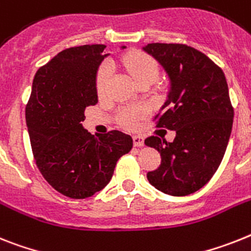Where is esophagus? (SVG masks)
Wrapping results in <instances>:
<instances>
[{
	"mask_svg": "<svg viewBox=\"0 0 251 251\" xmlns=\"http://www.w3.org/2000/svg\"><path fill=\"white\" fill-rule=\"evenodd\" d=\"M133 145L136 148H142V146H144V137H141V136H133Z\"/></svg>",
	"mask_w": 251,
	"mask_h": 251,
	"instance_id": "34e87169",
	"label": "esophagus"
}]
</instances>
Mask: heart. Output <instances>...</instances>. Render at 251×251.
Masks as SVG:
<instances>
[{"instance_id": "obj_1", "label": "heart", "mask_w": 251, "mask_h": 251, "mask_svg": "<svg viewBox=\"0 0 251 251\" xmlns=\"http://www.w3.org/2000/svg\"><path fill=\"white\" fill-rule=\"evenodd\" d=\"M123 63L130 75L133 76V79L141 83L145 80H150L155 82L159 76V64L155 61L151 56L146 55L144 52H129L128 55L124 56ZM111 78V68L109 64L103 63L99 68L96 74V91L99 96H102L103 93L106 92L107 84L110 82ZM140 117L138 111H126L122 115L121 122L126 127H134L137 123V119Z\"/></svg>"}]
</instances>
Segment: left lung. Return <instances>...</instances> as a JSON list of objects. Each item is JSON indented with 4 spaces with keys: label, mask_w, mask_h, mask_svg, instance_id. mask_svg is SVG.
Segmentation results:
<instances>
[{
    "label": "left lung",
    "mask_w": 251,
    "mask_h": 251,
    "mask_svg": "<svg viewBox=\"0 0 251 251\" xmlns=\"http://www.w3.org/2000/svg\"><path fill=\"white\" fill-rule=\"evenodd\" d=\"M169 78L167 101L156 127L176 130L173 142L150 136L145 145L159 151L161 164L148 173L159 191L186 196L204 187L218 169L228 145L233 107L225 73L208 56L179 43L142 47Z\"/></svg>",
    "instance_id": "obj_1"
}]
</instances>
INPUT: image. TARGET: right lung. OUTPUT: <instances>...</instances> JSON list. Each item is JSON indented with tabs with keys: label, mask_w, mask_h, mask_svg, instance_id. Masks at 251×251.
Segmentation results:
<instances>
[{
	"label": "right lung",
	"mask_w": 251,
	"mask_h": 251,
	"mask_svg": "<svg viewBox=\"0 0 251 251\" xmlns=\"http://www.w3.org/2000/svg\"><path fill=\"white\" fill-rule=\"evenodd\" d=\"M105 45L70 47L39 68L25 107L26 127L41 175L60 194L86 199L110 182L133 140L121 130L91 134L84 110L96 105V74ZM122 49H126L123 46Z\"/></svg>",
	"instance_id": "right-lung-1"
}]
</instances>
